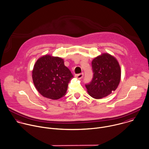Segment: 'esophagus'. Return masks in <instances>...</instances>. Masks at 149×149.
I'll return each mask as SVG.
<instances>
[{
  "mask_svg": "<svg viewBox=\"0 0 149 149\" xmlns=\"http://www.w3.org/2000/svg\"><path fill=\"white\" fill-rule=\"evenodd\" d=\"M84 77V74L83 73H81V74H76L75 75V77L80 79L81 78H82Z\"/></svg>",
  "mask_w": 149,
  "mask_h": 149,
  "instance_id": "1",
  "label": "esophagus"
}]
</instances>
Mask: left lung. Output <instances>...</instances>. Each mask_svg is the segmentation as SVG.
<instances>
[{
  "mask_svg": "<svg viewBox=\"0 0 149 149\" xmlns=\"http://www.w3.org/2000/svg\"><path fill=\"white\" fill-rule=\"evenodd\" d=\"M93 77L85 85L88 94L100 99L111 94L117 88L121 80V68L117 60L109 53H103L92 61Z\"/></svg>",
  "mask_w": 149,
  "mask_h": 149,
  "instance_id": "8db88e82",
  "label": "left lung"
}]
</instances>
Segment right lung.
<instances>
[{
  "instance_id": "obj_1",
  "label": "right lung",
  "mask_w": 149,
  "mask_h": 149,
  "mask_svg": "<svg viewBox=\"0 0 149 149\" xmlns=\"http://www.w3.org/2000/svg\"><path fill=\"white\" fill-rule=\"evenodd\" d=\"M32 80L38 92L43 97L57 100L65 95L68 85L74 77L58 57L45 55L36 61L32 70Z\"/></svg>"
}]
</instances>
